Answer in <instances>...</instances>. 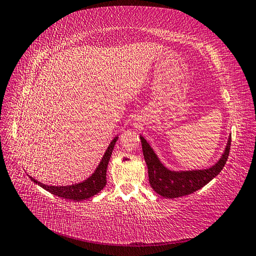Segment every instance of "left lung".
<instances>
[{
    "instance_id": "1",
    "label": "left lung",
    "mask_w": 256,
    "mask_h": 256,
    "mask_svg": "<svg viewBox=\"0 0 256 256\" xmlns=\"http://www.w3.org/2000/svg\"><path fill=\"white\" fill-rule=\"evenodd\" d=\"M140 142H142L144 158L146 165H148L150 187L155 190V192L162 197L172 199L197 192L218 175L224 167L228 157H229L231 135L228 140L224 153L214 166L206 168V170L186 172L168 170L162 164L153 148L143 136H140Z\"/></svg>"
}]
</instances>
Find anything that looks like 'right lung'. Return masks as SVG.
<instances>
[{"mask_svg":"<svg viewBox=\"0 0 256 256\" xmlns=\"http://www.w3.org/2000/svg\"><path fill=\"white\" fill-rule=\"evenodd\" d=\"M118 136L112 140V142L108 144V148L106 150L104 155H103L100 164L98 165L96 170L92 175L86 179L84 182H81L74 184H69V186H48V184H44L40 182H37L36 179L30 178L35 184H40L42 188H44L47 192L50 194L58 196L60 198L74 200V201H81L84 199H88L94 197V194L100 192L101 190L106 187V168L108 160H110V157L112 155V150L114 148V145L118 140Z\"/></svg>","mask_w":256,"mask_h":256,"instance_id":"1","label":"right lung"}]
</instances>
